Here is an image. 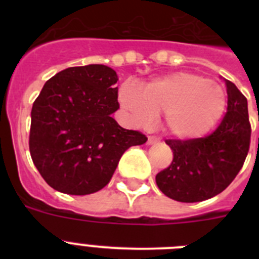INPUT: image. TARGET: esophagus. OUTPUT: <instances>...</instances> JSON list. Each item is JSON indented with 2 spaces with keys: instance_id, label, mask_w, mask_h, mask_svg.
Here are the masks:
<instances>
[{
  "instance_id": "esophagus-1",
  "label": "esophagus",
  "mask_w": 259,
  "mask_h": 259,
  "mask_svg": "<svg viewBox=\"0 0 259 259\" xmlns=\"http://www.w3.org/2000/svg\"><path fill=\"white\" fill-rule=\"evenodd\" d=\"M154 143H158V139H155V137H153V136L148 137V144H149V145H152V144H154Z\"/></svg>"
}]
</instances>
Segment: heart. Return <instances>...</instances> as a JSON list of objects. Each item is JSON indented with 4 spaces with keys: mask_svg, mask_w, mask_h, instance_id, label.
<instances>
[{
    "mask_svg": "<svg viewBox=\"0 0 259 259\" xmlns=\"http://www.w3.org/2000/svg\"><path fill=\"white\" fill-rule=\"evenodd\" d=\"M119 100L137 125H149L155 115L163 114L164 131L179 140L206 135L227 107V95L219 84L191 72H174L155 79L141 92L124 84Z\"/></svg>",
    "mask_w": 259,
    "mask_h": 259,
    "instance_id": "heart-1",
    "label": "heart"
}]
</instances>
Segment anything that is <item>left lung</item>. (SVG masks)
<instances>
[{
	"label": "left lung",
	"mask_w": 259,
	"mask_h": 259,
	"mask_svg": "<svg viewBox=\"0 0 259 259\" xmlns=\"http://www.w3.org/2000/svg\"><path fill=\"white\" fill-rule=\"evenodd\" d=\"M226 87L227 113L212 134L193 140H166L174 159L157 174L155 182L167 197L179 202L209 200L227 188L241 170L250 145L248 101L230 80Z\"/></svg>",
	"instance_id": "8db88e82"
}]
</instances>
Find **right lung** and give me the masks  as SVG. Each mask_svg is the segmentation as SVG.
Segmentation results:
<instances>
[{
    "label": "right lung",
    "instance_id": "right-lung-1",
    "mask_svg": "<svg viewBox=\"0 0 259 259\" xmlns=\"http://www.w3.org/2000/svg\"><path fill=\"white\" fill-rule=\"evenodd\" d=\"M118 75L104 65L70 67L45 83L31 111L29 153L45 182L84 196L110 182L123 153L146 143L111 114L119 109Z\"/></svg>",
    "mask_w": 259,
    "mask_h": 259
}]
</instances>
